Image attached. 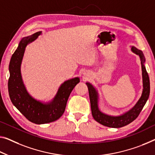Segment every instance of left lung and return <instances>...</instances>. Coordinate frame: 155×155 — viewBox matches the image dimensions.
<instances>
[{"label":"left lung","instance_id":"1","mask_svg":"<svg viewBox=\"0 0 155 155\" xmlns=\"http://www.w3.org/2000/svg\"><path fill=\"white\" fill-rule=\"evenodd\" d=\"M131 51L132 53L137 54L141 60V70H142V80H143V91L141 96L137 101L135 105L125 112L120 115L113 116L105 114L101 111L99 108V94L96 87L89 82H86L89 90V99L91 102V113L97 123L101 125L107 126L109 127L118 128L125 126L132 121H134L138 117L141 112L142 109L143 108L145 104L149 97L150 95V79L147 74L146 66V59L144 54L141 50L137 49L134 46H130Z\"/></svg>","mask_w":155,"mask_h":155}]
</instances>
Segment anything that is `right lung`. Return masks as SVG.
Returning <instances> with one entry per match:
<instances>
[{
    "label": "right lung",
    "mask_w": 155,
    "mask_h": 155,
    "mask_svg": "<svg viewBox=\"0 0 155 155\" xmlns=\"http://www.w3.org/2000/svg\"><path fill=\"white\" fill-rule=\"evenodd\" d=\"M41 34V31H39L21 39L9 61L8 80L12 102L28 120L39 125L53 122L62 116L71 91L80 82L78 77L66 80L59 86L53 98L47 102L37 100L28 93L21 75V64L26 47Z\"/></svg>",
    "instance_id": "1"
}]
</instances>
